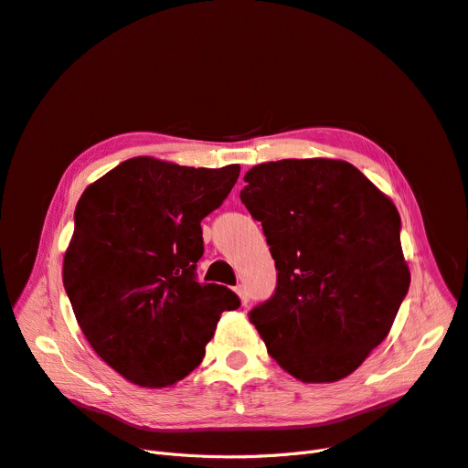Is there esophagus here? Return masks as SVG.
<instances>
[{
	"mask_svg": "<svg viewBox=\"0 0 468 468\" xmlns=\"http://www.w3.org/2000/svg\"><path fill=\"white\" fill-rule=\"evenodd\" d=\"M236 293L239 295V302H241V305H248V302H250V295H248V290H246V286H244V284H238V286H236Z\"/></svg>",
	"mask_w": 468,
	"mask_h": 468,
	"instance_id": "1",
	"label": "esophagus"
}]
</instances>
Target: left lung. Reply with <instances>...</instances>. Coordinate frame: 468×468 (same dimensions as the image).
I'll use <instances>...</instances> for the list:
<instances>
[{
    "label": "left lung",
    "instance_id": "obj_1",
    "mask_svg": "<svg viewBox=\"0 0 468 468\" xmlns=\"http://www.w3.org/2000/svg\"><path fill=\"white\" fill-rule=\"evenodd\" d=\"M239 192L274 259L276 290L250 311L271 357L302 382H335L388 335L410 274L396 205L335 159L253 166Z\"/></svg>",
    "mask_w": 468,
    "mask_h": 468
}]
</instances>
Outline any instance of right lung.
Listing matches in <instances>:
<instances>
[{"label": "right lung", "mask_w": 468, "mask_h": 468, "mask_svg": "<svg viewBox=\"0 0 468 468\" xmlns=\"http://www.w3.org/2000/svg\"><path fill=\"white\" fill-rule=\"evenodd\" d=\"M239 165L194 169L134 157L90 184L74 209L63 284L86 340L126 380L171 386L201 363L227 286L199 284L201 220L218 209Z\"/></svg>", "instance_id": "right-lung-1"}]
</instances>
